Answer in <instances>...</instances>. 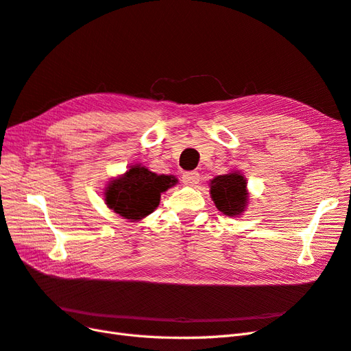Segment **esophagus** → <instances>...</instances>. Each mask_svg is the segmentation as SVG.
<instances>
[{
	"mask_svg": "<svg viewBox=\"0 0 351 351\" xmlns=\"http://www.w3.org/2000/svg\"><path fill=\"white\" fill-rule=\"evenodd\" d=\"M182 180H183V183H184L186 186H196V184L199 183L200 176H199V173H196V171H187V173L183 174Z\"/></svg>",
	"mask_w": 351,
	"mask_h": 351,
	"instance_id": "1",
	"label": "esophagus"
}]
</instances>
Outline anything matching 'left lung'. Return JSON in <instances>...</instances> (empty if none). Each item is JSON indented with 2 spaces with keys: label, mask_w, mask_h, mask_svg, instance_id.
Instances as JSON below:
<instances>
[{
  "label": "left lung",
  "mask_w": 351,
  "mask_h": 351,
  "mask_svg": "<svg viewBox=\"0 0 351 351\" xmlns=\"http://www.w3.org/2000/svg\"><path fill=\"white\" fill-rule=\"evenodd\" d=\"M210 197L217 209L227 217H240L249 205L247 180L239 169L217 176L209 183Z\"/></svg>",
  "instance_id": "1"
}]
</instances>
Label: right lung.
Returning <instances> with one entry per match:
<instances>
[{
    "mask_svg": "<svg viewBox=\"0 0 351 351\" xmlns=\"http://www.w3.org/2000/svg\"><path fill=\"white\" fill-rule=\"evenodd\" d=\"M178 183L174 176L156 174L142 164H133L121 176L114 177L104 189L105 205L115 214L141 221L158 208L161 193Z\"/></svg>",
    "mask_w": 351,
    "mask_h": 351,
    "instance_id": "obj_1",
    "label": "right lung"
}]
</instances>
